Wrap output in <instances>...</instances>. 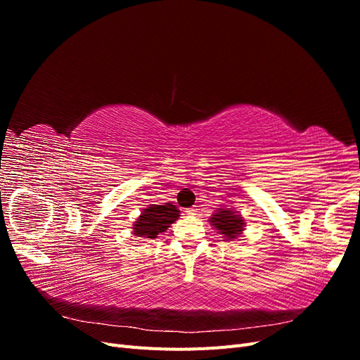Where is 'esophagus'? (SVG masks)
Returning <instances> with one entry per match:
<instances>
[{
    "label": "esophagus",
    "instance_id": "1",
    "mask_svg": "<svg viewBox=\"0 0 360 360\" xmlns=\"http://www.w3.org/2000/svg\"><path fill=\"white\" fill-rule=\"evenodd\" d=\"M186 214H189V216L198 214V209H195V207H192V209H188V210H186Z\"/></svg>",
    "mask_w": 360,
    "mask_h": 360
}]
</instances>
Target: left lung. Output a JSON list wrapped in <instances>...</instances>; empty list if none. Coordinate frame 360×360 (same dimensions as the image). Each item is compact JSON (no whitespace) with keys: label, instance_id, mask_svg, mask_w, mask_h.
Listing matches in <instances>:
<instances>
[{"label":"left lung","instance_id":"obj_1","mask_svg":"<svg viewBox=\"0 0 360 360\" xmlns=\"http://www.w3.org/2000/svg\"><path fill=\"white\" fill-rule=\"evenodd\" d=\"M212 225L216 228L219 234H224L226 240L237 237L243 231V219L238 214H236L233 210L228 209H219L212 217Z\"/></svg>","mask_w":360,"mask_h":360}]
</instances>
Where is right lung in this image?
Returning a JSON list of instances; mask_svg holds the SVG:
<instances>
[{"label": "right lung", "instance_id": "right-lung-1", "mask_svg": "<svg viewBox=\"0 0 360 360\" xmlns=\"http://www.w3.org/2000/svg\"><path fill=\"white\" fill-rule=\"evenodd\" d=\"M180 212L176 205L171 202H165L163 205L151 204L134 224V234L136 237H146V238H156L159 234L165 233L169 225L177 221Z\"/></svg>", "mask_w": 360, "mask_h": 360}]
</instances>
